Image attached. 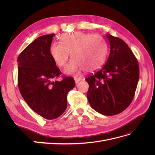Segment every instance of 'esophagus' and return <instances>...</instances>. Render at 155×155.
<instances>
[{
	"mask_svg": "<svg viewBox=\"0 0 155 155\" xmlns=\"http://www.w3.org/2000/svg\"><path fill=\"white\" fill-rule=\"evenodd\" d=\"M81 81V78H75V83H76V84H78L79 81Z\"/></svg>",
	"mask_w": 155,
	"mask_h": 155,
	"instance_id": "34e87169",
	"label": "esophagus"
}]
</instances>
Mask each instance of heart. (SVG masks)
<instances>
[{"mask_svg": "<svg viewBox=\"0 0 155 155\" xmlns=\"http://www.w3.org/2000/svg\"><path fill=\"white\" fill-rule=\"evenodd\" d=\"M71 53L72 60L65 69L67 74H74L87 68L93 71L104 63L107 46L101 37L75 31L63 34L60 42H54L50 46V54L55 63L61 67L67 64Z\"/></svg>", "mask_w": 155, "mask_h": 155, "instance_id": "b5f03b06", "label": "heart"}]
</instances>
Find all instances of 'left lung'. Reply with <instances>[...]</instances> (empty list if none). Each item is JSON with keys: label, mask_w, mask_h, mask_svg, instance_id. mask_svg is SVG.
I'll return each mask as SVG.
<instances>
[{"label": "left lung", "mask_w": 155, "mask_h": 155, "mask_svg": "<svg viewBox=\"0 0 155 155\" xmlns=\"http://www.w3.org/2000/svg\"><path fill=\"white\" fill-rule=\"evenodd\" d=\"M110 53L105 64L85 80L87 98L94 110L105 116L124 111L132 102L139 79L137 59L128 45L118 37L105 35Z\"/></svg>", "instance_id": "8db88e82"}]
</instances>
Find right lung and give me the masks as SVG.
Returning <instances> with one entry per match:
<instances>
[{
  "mask_svg": "<svg viewBox=\"0 0 155 155\" xmlns=\"http://www.w3.org/2000/svg\"><path fill=\"white\" fill-rule=\"evenodd\" d=\"M54 34L35 39L18 55V87L31 109L47 120L59 117L67 107V94L75 87L72 77L56 81L60 70L50 54Z\"/></svg>",
  "mask_w": 155,
  "mask_h": 155,
  "instance_id": "right-lung-1",
  "label": "right lung"
}]
</instances>
